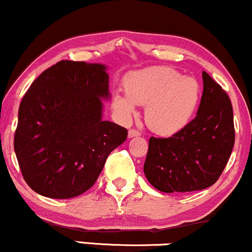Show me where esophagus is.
<instances>
[{
  "mask_svg": "<svg viewBox=\"0 0 252 252\" xmlns=\"http://www.w3.org/2000/svg\"><path fill=\"white\" fill-rule=\"evenodd\" d=\"M128 135H129L130 138H131V137L139 136V135H141V132H139L138 130H136V129H130V130H129V132H128Z\"/></svg>",
  "mask_w": 252,
  "mask_h": 252,
  "instance_id": "34e87169",
  "label": "esophagus"
}]
</instances>
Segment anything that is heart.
<instances>
[{"label":"heart","instance_id":"1","mask_svg":"<svg viewBox=\"0 0 252 252\" xmlns=\"http://www.w3.org/2000/svg\"><path fill=\"white\" fill-rule=\"evenodd\" d=\"M126 95L115 94L113 107L123 119L145 106V121L154 131L171 135L187 126L199 104L201 89L195 79L180 78L171 67H150L133 72L124 80Z\"/></svg>","mask_w":252,"mask_h":252}]
</instances>
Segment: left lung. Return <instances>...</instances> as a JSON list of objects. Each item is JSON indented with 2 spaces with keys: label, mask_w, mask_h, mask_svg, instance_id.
Listing matches in <instances>:
<instances>
[{
  "label": "left lung",
  "mask_w": 252,
  "mask_h": 252,
  "mask_svg": "<svg viewBox=\"0 0 252 252\" xmlns=\"http://www.w3.org/2000/svg\"><path fill=\"white\" fill-rule=\"evenodd\" d=\"M203 93L196 116L168 138L151 137L144 163L149 183L160 192H193L214 185L235 143L228 94L202 72Z\"/></svg>",
  "instance_id": "left-lung-1"
}]
</instances>
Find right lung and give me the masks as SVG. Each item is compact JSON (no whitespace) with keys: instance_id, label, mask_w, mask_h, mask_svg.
I'll return each mask as SVG.
<instances>
[{"instance_id":"1","label":"right lung","mask_w":252,"mask_h":252,"mask_svg":"<svg viewBox=\"0 0 252 252\" xmlns=\"http://www.w3.org/2000/svg\"><path fill=\"white\" fill-rule=\"evenodd\" d=\"M108 80L106 66L62 60L24 94L14 148L22 176L36 193L51 199L80 195L126 142L128 130L102 120Z\"/></svg>"}]
</instances>
